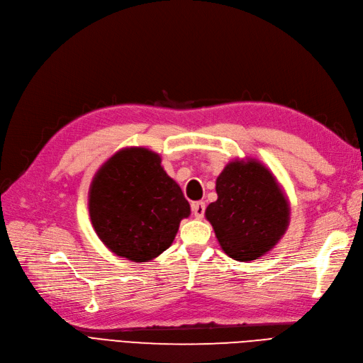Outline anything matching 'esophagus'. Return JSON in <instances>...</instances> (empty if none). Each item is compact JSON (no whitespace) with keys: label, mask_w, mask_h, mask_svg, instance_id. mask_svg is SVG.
Returning a JSON list of instances; mask_svg holds the SVG:
<instances>
[{"label":"esophagus","mask_w":363,"mask_h":363,"mask_svg":"<svg viewBox=\"0 0 363 363\" xmlns=\"http://www.w3.org/2000/svg\"><path fill=\"white\" fill-rule=\"evenodd\" d=\"M191 211L196 218H202L205 214V203L203 202H193L191 203Z\"/></svg>","instance_id":"esophagus-1"}]
</instances>
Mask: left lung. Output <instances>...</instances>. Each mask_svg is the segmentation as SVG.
<instances>
[{
  "mask_svg": "<svg viewBox=\"0 0 363 363\" xmlns=\"http://www.w3.org/2000/svg\"><path fill=\"white\" fill-rule=\"evenodd\" d=\"M205 216L223 252L247 262L270 252L289 225V203L273 173L256 160L232 161L218 174Z\"/></svg>",
  "mask_w": 363,
  "mask_h": 363,
  "instance_id": "1",
  "label": "left lung"
}]
</instances>
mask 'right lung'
Returning <instances> with one entry per match:
<instances>
[{
    "mask_svg": "<svg viewBox=\"0 0 363 363\" xmlns=\"http://www.w3.org/2000/svg\"><path fill=\"white\" fill-rule=\"evenodd\" d=\"M89 213L99 240L122 258L147 262L167 250L190 216L181 186L146 147H126L98 170Z\"/></svg>",
    "mask_w": 363,
    "mask_h": 363,
    "instance_id": "1",
    "label": "right lung"
}]
</instances>
